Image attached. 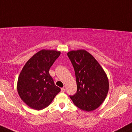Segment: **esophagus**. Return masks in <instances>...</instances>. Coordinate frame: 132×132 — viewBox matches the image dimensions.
<instances>
[{
    "label": "esophagus",
    "instance_id": "1",
    "mask_svg": "<svg viewBox=\"0 0 132 132\" xmlns=\"http://www.w3.org/2000/svg\"><path fill=\"white\" fill-rule=\"evenodd\" d=\"M61 92H65V89L64 87H63V88H61Z\"/></svg>",
    "mask_w": 132,
    "mask_h": 132
}]
</instances>
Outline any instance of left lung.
I'll return each mask as SVG.
<instances>
[{
    "label": "left lung",
    "instance_id": "8db88e82",
    "mask_svg": "<svg viewBox=\"0 0 132 132\" xmlns=\"http://www.w3.org/2000/svg\"><path fill=\"white\" fill-rule=\"evenodd\" d=\"M75 73L77 92L70 97L78 108L92 111L102 105L109 90L106 74L90 53L84 50L67 53Z\"/></svg>",
    "mask_w": 132,
    "mask_h": 132
}]
</instances>
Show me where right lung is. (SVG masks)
<instances>
[{
	"instance_id": "add662e5",
	"label": "right lung",
	"mask_w": 132,
	"mask_h": 132,
	"mask_svg": "<svg viewBox=\"0 0 132 132\" xmlns=\"http://www.w3.org/2000/svg\"><path fill=\"white\" fill-rule=\"evenodd\" d=\"M60 54V51L42 50L35 54L22 68L18 79L17 90L21 100L30 108L43 110L61 91L49 73Z\"/></svg>"
}]
</instances>
